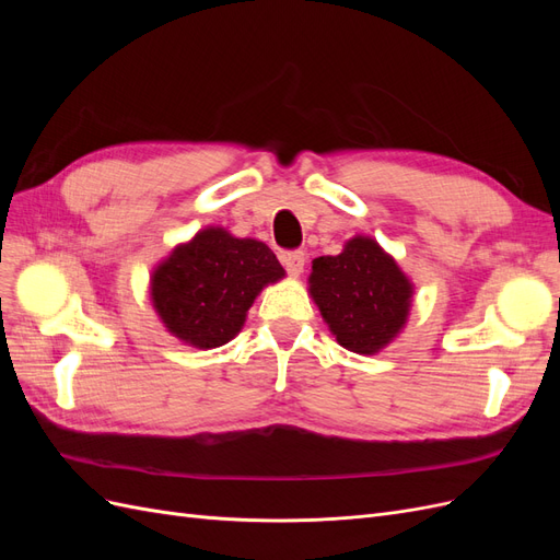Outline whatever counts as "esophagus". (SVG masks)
<instances>
[{"mask_svg": "<svg viewBox=\"0 0 560 560\" xmlns=\"http://www.w3.org/2000/svg\"><path fill=\"white\" fill-rule=\"evenodd\" d=\"M282 264L287 268V273L296 278V276L303 273V266H306V252H301V249L284 252L282 254Z\"/></svg>", "mask_w": 560, "mask_h": 560, "instance_id": "esophagus-1", "label": "esophagus"}]
</instances>
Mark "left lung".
Masks as SVG:
<instances>
[{"label": "left lung", "instance_id": "obj_1", "mask_svg": "<svg viewBox=\"0 0 560 560\" xmlns=\"http://www.w3.org/2000/svg\"><path fill=\"white\" fill-rule=\"evenodd\" d=\"M311 294L336 341L374 354L404 327L413 287L371 238H352L336 257L313 259Z\"/></svg>", "mask_w": 560, "mask_h": 560}]
</instances>
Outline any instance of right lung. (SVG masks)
I'll use <instances>...</instances> for the list:
<instances>
[{
    "label": "right lung",
    "mask_w": 560,
    "mask_h": 560,
    "mask_svg": "<svg viewBox=\"0 0 560 560\" xmlns=\"http://www.w3.org/2000/svg\"><path fill=\"white\" fill-rule=\"evenodd\" d=\"M282 276L264 243L206 229L154 270L151 299L167 331L208 350L229 343L257 294Z\"/></svg>",
    "instance_id": "1"
}]
</instances>
